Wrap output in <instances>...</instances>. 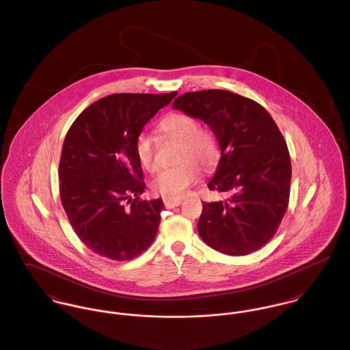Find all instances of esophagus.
I'll list each match as a JSON object with an SVG mask.
<instances>
[{
	"label": "esophagus",
	"mask_w": 350,
	"mask_h": 350,
	"mask_svg": "<svg viewBox=\"0 0 350 350\" xmlns=\"http://www.w3.org/2000/svg\"><path fill=\"white\" fill-rule=\"evenodd\" d=\"M183 202L181 200H164V206L167 207V208H173V207H177V206H180Z\"/></svg>",
	"instance_id": "esophagus-1"
}]
</instances>
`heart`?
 <instances>
[{
  "instance_id": "heart-1",
  "label": "heart",
  "mask_w": 350,
  "mask_h": 350,
  "mask_svg": "<svg viewBox=\"0 0 350 350\" xmlns=\"http://www.w3.org/2000/svg\"><path fill=\"white\" fill-rule=\"evenodd\" d=\"M159 133L183 143L180 150L183 164L159 172L150 183V189L165 200H180L187 189L198 181V164L203 170L217 167L220 160V144L215 133L200 129L198 119L187 114H172L164 118L159 123ZM135 152L142 167L150 172L154 169V150L148 135L137 136Z\"/></svg>"
}]
</instances>
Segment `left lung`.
Returning a JSON list of instances; mask_svg holds the SVG:
<instances>
[{"label":"left lung","instance_id":"1","mask_svg":"<svg viewBox=\"0 0 350 350\" xmlns=\"http://www.w3.org/2000/svg\"><path fill=\"white\" fill-rule=\"evenodd\" d=\"M173 109L202 119L220 144L207 186L227 198L202 202V240L230 256L262 248L277 232L290 197L291 161L275 122L256 100L219 89L185 93Z\"/></svg>","mask_w":350,"mask_h":350}]
</instances>
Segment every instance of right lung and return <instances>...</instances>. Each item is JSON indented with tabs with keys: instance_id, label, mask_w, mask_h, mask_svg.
<instances>
[{
	"instance_id": "1",
	"label": "right lung",
	"mask_w": 350,
	"mask_h": 350,
	"mask_svg": "<svg viewBox=\"0 0 350 350\" xmlns=\"http://www.w3.org/2000/svg\"><path fill=\"white\" fill-rule=\"evenodd\" d=\"M176 96L111 94L86 107L68 130L59 164L60 200L73 231L102 257L133 260L156 237L164 202L140 200L146 183L135 143Z\"/></svg>"
}]
</instances>
